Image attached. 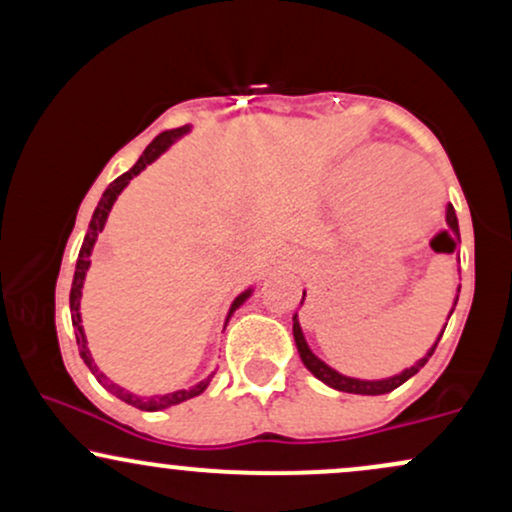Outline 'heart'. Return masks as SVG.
I'll return each instance as SVG.
<instances>
[{
  "label": "heart",
  "instance_id": "heart-1",
  "mask_svg": "<svg viewBox=\"0 0 512 512\" xmlns=\"http://www.w3.org/2000/svg\"><path fill=\"white\" fill-rule=\"evenodd\" d=\"M421 163L411 161V158H399L397 151L392 149H380V146H373V149H363L349 161V178L354 180V185H361V182H368V195L370 199L375 197V192L380 190V185L390 178L392 182V195H395L399 202L404 204V209L409 214H416L426 204V199L431 197V180L426 178L421 170ZM436 211V202H431L424 211L421 219L409 223L404 228V236H411L421 223H426Z\"/></svg>",
  "mask_w": 512,
  "mask_h": 512
}]
</instances>
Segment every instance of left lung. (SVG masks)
<instances>
[{
  "mask_svg": "<svg viewBox=\"0 0 512 512\" xmlns=\"http://www.w3.org/2000/svg\"><path fill=\"white\" fill-rule=\"evenodd\" d=\"M445 221H448V233L452 236V252H455L457 250V240H460V226H457V214H455V209H452V204H448V211H445ZM303 298H305V291H303ZM303 298H301V305H303ZM457 298H460V289H457V296H455V303H452V310H455ZM452 310H450V315H452ZM450 315H448V320H450ZM445 325H448V322H445ZM443 332H445V327H443V330H440L438 339H436V342H433L431 349H428L426 354L414 363V366L404 368L402 373L390 375V378L361 380V378H349V375H342V373H339V370H334L332 366H327V363L322 361V358H317L313 354V349H310V346H308V342H305L303 330H301V322H298V313L293 315V339H296V349H298V354H301L303 366L308 368L317 380H322V383H325V385H330V387H334V390H339V392H351V395H387V392L397 390L399 385L407 383L411 375H416L421 368L426 366L428 358H431L433 351H436V346L440 342V337H443Z\"/></svg>",
  "mask_w": 512,
  "mask_h": 512,
  "instance_id": "obj_1",
  "label": "left lung"
}]
</instances>
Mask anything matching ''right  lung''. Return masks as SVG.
I'll return each mask as SVG.
<instances>
[{
	"label": "right lung",
	"instance_id": "1",
	"mask_svg": "<svg viewBox=\"0 0 512 512\" xmlns=\"http://www.w3.org/2000/svg\"><path fill=\"white\" fill-rule=\"evenodd\" d=\"M190 132V125L185 127H178V129H168V132H161L158 137L151 142L149 146L144 149V154L139 156V161L134 163L132 168L127 170V173H122L120 178L113 180L108 185V190L103 192L101 202H98L96 211H93L91 216V223H88V231H86V238L84 243H81V250H79V260H76V269H74V281H72V293H69V310H72V325H74V334H76V344H79V354L81 358H84V363L88 366V370H91L93 375H96V380L101 383L105 390L113 392V395L117 399H122V402L132 404V407L142 409V411H161V409H168L173 407V404H180V402H187V399L202 395L204 390H207L211 378H214V373L207 375L204 380H199L197 385L187 387V390H175V392H166V395H151V397H142V395H134V392L125 390V387H120L117 383H113V380L108 378V375L103 373L101 368L96 366V361H93L91 351H88V342H86V334H84V327H81V289H84V279H86V272L88 267H91V252H93V245H96L98 240V233L103 231L105 228V221H108V214L110 209H113L115 199L120 197V192L125 190V187L129 185V180L134 178V175H139L146 166H151V163L156 161L158 156L166 154V151L173 146L178 139L182 137V134ZM252 296V289L243 291L240 296H236V301L231 303V308H228V315H226V325L228 320H231V315L236 313V310L243 305L248 298Z\"/></svg>",
	"mask_w": 512,
	"mask_h": 512
}]
</instances>
